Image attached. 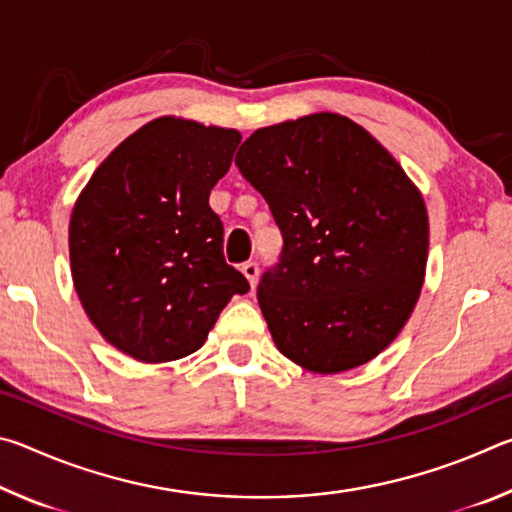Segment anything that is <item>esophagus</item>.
<instances>
[{"instance_id":"34e87169","label":"esophagus","mask_w":512,"mask_h":512,"mask_svg":"<svg viewBox=\"0 0 512 512\" xmlns=\"http://www.w3.org/2000/svg\"><path fill=\"white\" fill-rule=\"evenodd\" d=\"M241 273L246 275V280L250 282V287H255V284H257V275H259V266H257V262H246V264H241Z\"/></svg>"}]
</instances>
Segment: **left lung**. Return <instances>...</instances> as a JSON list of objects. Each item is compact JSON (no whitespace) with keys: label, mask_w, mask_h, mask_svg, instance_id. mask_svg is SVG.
Wrapping results in <instances>:
<instances>
[{"label":"left lung","mask_w":512,"mask_h":512,"mask_svg":"<svg viewBox=\"0 0 512 512\" xmlns=\"http://www.w3.org/2000/svg\"><path fill=\"white\" fill-rule=\"evenodd\" d=\"M235 162L284 239L257 287L277 350L318 375L375 359L420 298L429 219L418 187L336 112L259 128Z\"/></svg>","instance_id":"obj_1"}]
</instances>
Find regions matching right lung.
I'll list each match as a JSON object with an SVG mask.
<instances>
[{
  "label": "right lung",
  "instance_id": "1",
  "mask_svg": "<svg viewBox=\"0 0 512 512\" xmlns=\"http://www.w3.org/2000/svg\"><path fill=\"white\" fill-rule=\"evenodd\" d=\"M241 142L235 128L160 117L126 137L74 205L69 262L103 339L144 363L205 343L221 309L250 284L223 257L212 187Z\"/></svg>",
  "mask_w": 512,
  "mask_h": 512
}]
</instances>
